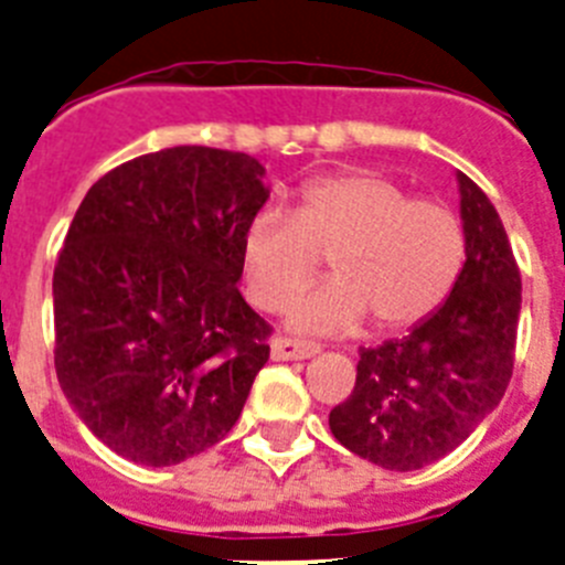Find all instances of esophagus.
<instances>
[{"mask_svg": "<svg viewBox=\"0 0 565 565\" xmlns=\"http://www.w3.org/2000/svg\"><path fill=\"white\" fill-rule=\"evenodd\" d=\"M273 360H307L320 352V345L301 338H276L270 345Z\"/></svg>", "mask_w": 565, "mask_h": 565, "instance_id": "34e87169", "label": "esophagus"}]
</instances>
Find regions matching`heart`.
I'll return each mask as SVG.
<instances>
[{"label": "heart", "instance_id": "obj_1", "mask_svg": "<svg viewBox=\"0 0 565 565\" xmlns=\"http://www.w3.org/2000/svg\"><path fill=\"white\" fill-rule=\"evenodd\" d=\"M332 281L298 298L289 323L307 332H399L445 303L467 258L459 213L369 171L303 182L292 213L262 207L245 225L238 270L253 307L278 312L318 276Z\"/></svg>", "mask_w": 565, "mask_h": 565}]
</instances>
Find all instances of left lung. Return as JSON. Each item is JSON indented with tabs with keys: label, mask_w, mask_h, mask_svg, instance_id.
<instances>
[{
	"label": "left lung",
	"mask_w": 565,
	"mask_h": 565,
	"mask_svg": "<svg viewBox=\"0 0 565 565\" xmlns=\"http://www.w3.org/2000/svg\"><path fill=\"white\" fill-rule=\"evenodd\" d=\"M467 262L447 301L405 338L360 349L352 394L329 428L360 459L419 470L461 445L501 403L512 377L521 270L501 216L459 174Z\"/></svg>",
	"instance_id": "8db88e82"
}]
</instances>
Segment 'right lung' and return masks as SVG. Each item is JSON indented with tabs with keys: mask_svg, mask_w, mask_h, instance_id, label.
Here are the masks:
<instances>
[{
	"mask_svg": "<svg viewBox=\"0 0 565 565\" xmlns=\"http://www.w3.org/2000/svg\"><path fill=\"white\" fill-rule=\"evenodd\" d=\"M250 154L174 146L100 177L53 273L55 374L124 459L169 467L236 425L273 327L238 292L270 191Z\"/></svg>",
	"mask_w": 565,
	"mask_h": 565,
	"instance_id": "right-lung-1",
	"label": "right lung"
}]
</instances>
